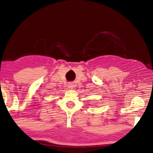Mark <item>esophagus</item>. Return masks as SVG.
Instances as JSON below:
<instances>
[{
    "instance_id": "34e87169",
    "label": "esophagus",
    "mask_w": 153,
    "mask_h": 153,
    "mask_svg": "<svg viewBox=\"0 0 153 153\" xmlns=\"http://www.w3.org/2000/svg\"><path fill=\"white\" fill-rule=\"evenodd\" d=\"M68 88H70V89L73 88H74L73 84H72V83H69V84H68Z\"/></svg>"
}]
</instances>
